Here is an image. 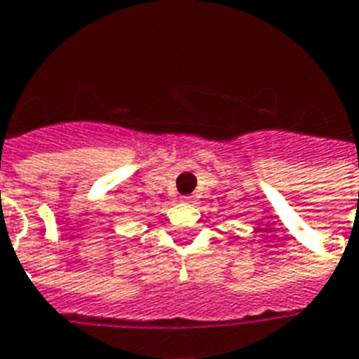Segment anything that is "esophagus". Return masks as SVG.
<instances>
[{
  "mask_svg": "<svg viewBox=\"0 0 359 359\" xmlns=\"http://www.w3.org/2000/svg\"><path fill=\"white\" fill-rule=\"evenodd\" d=\"M182 203H186V205H191V203H194V197H191V196L182 197Z\"/></svg>",
  "mask_w": 359,
  "mask_h": 359,
  "instance_id": "esophagus-1",
  "label": "esophagus"
}]
</instances>
